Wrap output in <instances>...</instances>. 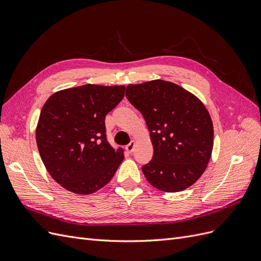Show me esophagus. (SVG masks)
<instances>
[{
	"label": "esophagus",
	"instance_id": "34e87169",
	"mask_svg": "<svg viewBox=\"0 0 261 261\" xmlns=\"http://www.w3.org/2000/svg\"><path fill=\"white\" fill-rule=\"evenodd\" d=\"M134 148H135V141H130V143L125 147L126 151H127L128 153H132L134 151Z\"/></svg>",
	"mask_w": 261,
	"mask_h": 261
}]
</instances>
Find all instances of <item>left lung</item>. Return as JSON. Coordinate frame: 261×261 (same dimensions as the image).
Listing matches in <instances>:
<instances>
[{"label": "left lung", "instance_id": "left-lung-1", "mask_svg": "<svg viewBox=\"0 0 261 261\" xmlns=\"http://www.w3.org/2000/svg\"><path fill=\"white\" fill-rule=\"evenodd\" d=\"M126 97L143 114L153 156L143 172L153 187L184 191L207 168L213 147V125L202 102L178 85L161 80L126 87Z\"/></svg>", "mask_w": 261, "mask_h": 261}]
</instances>
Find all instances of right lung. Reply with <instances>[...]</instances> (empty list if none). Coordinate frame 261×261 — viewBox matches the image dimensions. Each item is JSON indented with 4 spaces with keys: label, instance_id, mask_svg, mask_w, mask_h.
Returning a JSON list of instances; mask_svg holds the SVG:
<instances>
[{
    "label": "right lung",
    "instance_id": "1",
    "mask_svg": "<svg viewBox=\"0 0 261 261\" xmlns=\"http://www.w3.org/2000/svg\"><path fill=\"white\" fill-rule=\"evenodd\" d=\"M124 94V86L87 84L46 100L36 130L37 146L50 175L67 191H99L122 163L123 151L109 144L105 120Z\"/></svg>",
    "mask_w": 261,
    "mask_h": 261
}]
</instances>
